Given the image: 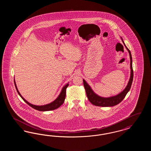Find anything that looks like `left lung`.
Masks as SVG:
<instances>
[{
    "label": "left lung",
    "mask_w": 151,
    "mask_h": 151,
    "mask_svg": "<svg viewBox=\"0 0 151 151\" xmlns=\"http://www.w3.org/2000/svg\"><path fill=\"white\" fill-rule=\"evenodd\" d=\"M123 41V40H122ZM126 46V45H125ZM127 50L129 52V57H130V67H131V76L129 79V81L128 83V84L126 86V88L124 89L123 91H122L121 93L109 98H104L99 96L96 94L94 93L93 91L92 90L91 87L87 84L86 81L83 80V84L84 86V88L86 89V96L89 101L94 105L98 106H102V107H109V106H113L118 105L122 101L125 96H126L127 93L129 92V91L131 88V86L132 85L133 77H134V72L132 69V60L131 54L129 49L126 46Z\"/></svg>",
    "instance_id": "1"
}]
</instances>
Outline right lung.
I'll return each instance as SVG.
<instances>
[{"mask_svg":"<svg viewBox=\"0 0 151 151\" xmlns=\"http://www.w3.org/2000/svg\"><path fill=\"white\" fill-rule=\"evenodd\" d=\"M14 86L16 87V89L17 90V92L18 94L20 95V96L22 98V99L28 105H29L30 106H31L32 108L39 110V111H50V110H55L56 109H58L59 107H60L64 102L65 101V93H66V89L68 86V84H66L62 89L61 93L59 94V96L57 97V99L55 100L53 102H51L49 104L45 105H42V106H36L32 105L31 104L29 103L27 101L25 100L22 97L20 93H19V92L18 91V89L17 88V86L15 83V81L14 80Z\"/></svg>","mask_w":151,"mask_h":151,"instance_id":"1","label":"right lung"}]
</instances>
